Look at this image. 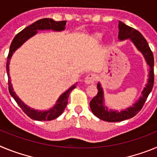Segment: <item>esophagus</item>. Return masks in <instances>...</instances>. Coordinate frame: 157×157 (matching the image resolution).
I'll return each instance as SVG.
<instances>
[{
  "label": "esophagus",
  "instance_id": "esophagus-1",
  "mask_svg": "<svg viewBox=\"0 0 157 157\" xmlns=\"http://www.w3.org/2000/svg\"><path fill=\"white\" fill-rule=\"evenodd\" d=\"M97 79V76L94 73H90V74H88L86 76L85 79H84V82L86 84H92Z\"/></svg>",
  "mask_w": 157,
  "mask_h": 157
}]
</instances>
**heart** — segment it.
<instances>
[{
  "label": "heart",
  "instance_id": "1",
  "mask_svg": "<svg viewBox=\"0 0 157 157\" xmlns=\"http://www.w3.org/2000/svg\"><path fill=\"white\" fill-rule=\"evenodd\" d=\"M101 36V34H97V37H100Z\"/></svg>",
  "mask_w": 157,
  "mask_h": 157
}]
</instances>
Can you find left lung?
I'll return each mask as SVG.
<instances>
[{"label": "left lung", "instance_id": "left-lung-1", "mask_svg": "<svg viewBox=\"0 0 157 157\" xmlns=\"http://www.w3.org/2000/svg\"><path fill=\"white\" fill-rule=\"evenodd\" d=\"M119 39L120 41L128 39L134 43L138 50L142 53L147 63L149 66V79L146 86L141 93L142 95L140 97L139 100L133 106L129 107L127 109L120 112L113 110H108V108L105 105L104 102V92L101 87V83H98V94L91 100L90 106L94 115H95L100 120L107 122H120L128 120L134 117L138 114L142 109L145 101L150 92L152 91L154 83V58L153 54L149 46V44L142 34L135 29L129 27L125 23L119 21Z\"/></svg>", "mask_w": 157, "mask_h": 157}]
</instances>
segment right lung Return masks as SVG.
I'll return each mask as SVG.
<instances>
[{
	"mask_svg": "<svg viewBox=\"0 0 157 157\" xmlns=\"http://www.w3.org/2000/svg\"><path fill=\"white\" fill-rule=\"evenodd\" d=\"M66 23L67 21H54L53 19H49V18L39 19V20L34 22V23H32L31 25L23 29L22 31L19 32V34H16V37H14V39L12 40V44L10 45L6 64L7 74H8V90H9L11 96L16 101L18 105L32 120H37V121H43V120L48 121V120H52L59 117L64 111L65 108L67 105V101H68L70 93L71 92L72 90H74L76 87V83L59 96L56 105H54L52 109H48L47 111H38L33 109L30 107H28L27 105H25L23 101L19 99L16 93L13 91L12 85L11 83V78L9 76V62H10L11 57H12L13 52H15V51L21 46L25 41L37 34V30H52L54 31H62L65 29Z\"/></svg>",
	"mask_w": 157,
	"mask_h": 157,
	"instance_id": "obj_1",
	"label": "right lung"
}]
</instances>
